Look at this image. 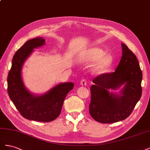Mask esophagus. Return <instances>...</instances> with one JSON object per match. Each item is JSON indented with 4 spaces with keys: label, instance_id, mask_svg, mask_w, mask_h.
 <instances>
[{
    "label": "esophagus",
    "instance_id": "esophagus-1",
    "mask_svg": "<svg viewBox=\"0 0 150 150\" xmlns=\"http://www.w3.org/2000/svg\"><path fill=\"white\" fill-rule=\"evenodd\" d=\"M80 84L81 86H86V84H87V82H86V81L84 79H83L81 81Z\"/></svg>",
    "mask_w": 150,
    "mask_h": 150
}]
</instances>
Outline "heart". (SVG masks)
Returning <instances> with one entry per match:
<instances>
[{
  "label": "heart",
  "instance_id": "b5f03b06",
  "mask_svg": "<svg viewBox=\"0 0 150 150\" xmlns=\"http://www.w3.org/2000/svg\"><path fill=\"white\" fill-rule=\"evenodd\" d=\"M79 60L83 63L93 62L91 71L93 74H99L111 66L113 57L110 53H104L101 48L93 47L86 49L80 55Z\"/></svg>",
  "mask_w": 150,
  "mask_h": 150
}]
</instances>
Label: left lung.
Masks as SVG:
<instances>
[{
    "label": "left lung",
    "instance_id": "left-lung-1",
    "mask_svg": "<svg viewBox=\"0 0 150 150\" xmlns=\"http://www.w3.org/2000/svg\"><path fill=\"white\" fill-rule=\"evenodd\" d=\"M122 57L116 71L103 74L93 80L89 113L102 123L125 120L132 112L142 94L143 78L139 62L133 52L121 43ZM122 88L119 94L110 90Z\"/></svg>",
    "mask_w": 150,
    "mask_h": 150
}]
</instances>
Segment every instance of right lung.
Returning a JSON list of instances; mask_svg holds the SVG:
<instances>
[{
    "instance_id": "1",
    "label": "right lung",
    "mask_w": 150,
    "mask_h": 150,
    "mask_svg": "<svg viewBox=\"0 0 150 150\" xmlns=\"http://www.w3.org/2000/svg\"><path fill=\"white\" fill-rule=\"evenodd\" d=\"M45 44L43 38L27 41L19 49L12 59L7 77V91L11 101L25 119L50 122L60 115L67 94L74 88L71 82L60 83L43 94L38 95L26 89L22 78V68L34 49Z\"/></svg>"
}]
</instances>
